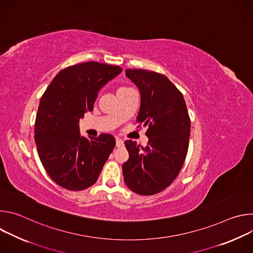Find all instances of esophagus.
I'll use <instances>...</instances> for the list:
<instances>
[{"label": "esophagus", "mask_w": 253, "mask_h": 253, "mask_svg": "<svg viewBox=\"0 0 253 253\" xmlns=\"http://www.w3.org/2000/svg\"><path fill=\"white\" fill-rule=\"evenodd\" d=\"M124 145V141L120 138H116V146L117 147H122Z\"/></svg>", "instance_id": "obj_1"}]
</instances>
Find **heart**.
Masks as SVG:
<instances>
[{
    "label": "heart",
    "instance_id": "heart-1",
    "mask_svg": "<svg viewBox=\"0 0 253 253\" xmlns=\"http://www.w3.org/2000/svg\"><path fill=\"white\" fill-rule=\"evenodd\" d=\"M127 90H129L128 88H120L118 91H117V93H121V92H124V91H127Z\"/></svg>",
    "mask_w": 253,
    "mask_h": 253
}]
</instances>
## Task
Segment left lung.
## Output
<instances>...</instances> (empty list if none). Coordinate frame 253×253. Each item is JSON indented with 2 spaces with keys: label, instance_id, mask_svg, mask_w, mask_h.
Returning a JSON list of instances; mask_svg holds the SVG:
<instances>
[{
  "label": "left lung",
  "instance_id": "left-lung-1",
  "mask_svg": "<svg viewBox=\"0 0 253 253\" xmlns=\"http://www.w3.org/2000/svg\"><path fill=\"white\" fill-rule=\"evenodd\" d=\"M125 73L140 91L136 121L148 125L149 139L145 147L125 141L129 159L122 166L124 181L137 194L153 195L168 187L183 166L190 118L182 93L166 76L142 69H128Z\"/></svg>",
  "mask_w": 253,
  "mask_h": 253
}]
</instances>
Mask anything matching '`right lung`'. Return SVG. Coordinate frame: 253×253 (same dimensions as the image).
<instances>
[{
	"label": "right lung",
	"instance_id": "obj_1",
	"mask_svg": "<svg viewBox=\"0 0 253 253\" xmlns=\"http://www.w3.org/2000/svg\"><path fill=\"white\" fill-rule=\"evenodd\" d=\"M122 68L86 62L60 71L43 94L35 122L40 160L53 181L79 191L92 186L115 147L110 134L83 137L79 121L92 111L100 89Z\"/></svg>",
	"mask_w": 253,
	"mask_h": 253
}]
</instances>
